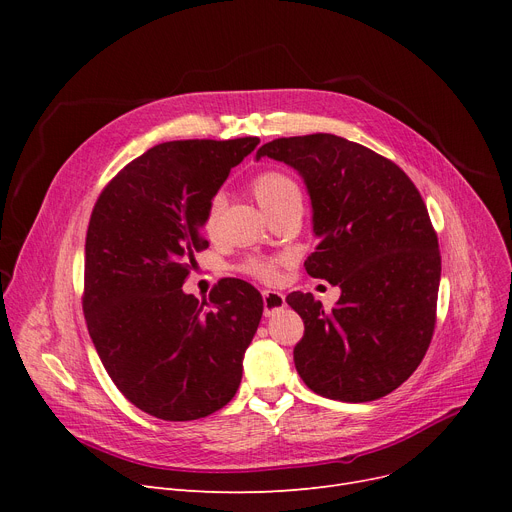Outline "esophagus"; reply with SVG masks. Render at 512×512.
<instances>
[{
  "mask_svg": "<svg viewBox=\"0 0 512 512\" xmlns=\"http://www.w3.org/2000/svg\"><path fill=\"white\" fill-rule=\"evenodd\" d=\"M284 305H286V299H284L282 292L263 290V311H265V315H274Z\"/></svg>",
  "mask_w": 512,
  "mask_h": 512,
  "instance_id": "34e87169",
  "label": "esophagus"
}]
</instances>
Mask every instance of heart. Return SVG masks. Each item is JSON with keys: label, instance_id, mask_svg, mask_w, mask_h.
Returning a JSON list of instances; mask_svg holds the SVG:
<instances>
[{"label": "heart", "instance_id": "heart-1", "mask_svg": "<svg viewBox=\"0 0 512 512\" xmlns=\"http://www.w3.org/2000/svg\"><path fill=\"white\" fill-rule=\"evenodd\" d=\"M251 191L257 199V203L274 215L282 207L290 203H301L303 201V191L299 182L294 180L290 174L282 170H265L259 172L251 180ZM220 211H222V199L213 197L211 203L207 205L205 211V220H203V230L207 234H213L215 228H218L220 222ZM247 276L259 280V282H274L280 272V259H270V257H251L240 267Z\"/></svg>", "mask_w": 512, "mask_h": 512}]
</instances>
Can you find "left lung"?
Wrapping results in <instances>:
<instances>
[{"label": "left lung", "mask_w": 512, "mask_h": 512, "mask_svg": "<svg viewBox=\"0 0 512 512\" xmlns=\"http://www.w3.org/2000/svg\"><path fill=\"white\" fill-rule=\"evenodd\" d=\"M263 155L305 178L319 236L305 270L342 290L330 311L311 292L286 297L305 324L294 365L319 396L378 400L411 378L434 336L442 257L427 207L394 161L336 134L274 139Z\"/></svg>", "instance_id": "8db88e82"}]
</instances>
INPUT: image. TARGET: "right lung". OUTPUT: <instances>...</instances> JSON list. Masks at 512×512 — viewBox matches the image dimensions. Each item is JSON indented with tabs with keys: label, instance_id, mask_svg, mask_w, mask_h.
<instances>
[{
	"label": "right lung",
	"instance_id": "obj_1",
	"mask_svg": "<svg viewBox=\"0 0 512 512\" xmlns=\"http://www.w3.org/2000/svg\"><path fill=\"white\" fill-rule=\"evenodd\" d=\"M257 137L170 141L132 159L105 184L85 242L83 311L116 388L164 421L226 407L263 313L249 282L224 278L209 301L184 294L215 193Z\"/></svg>",
	"mask_w": 512,
	"mask_h": 512
}]
</instances>
